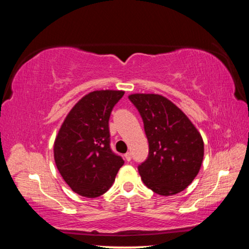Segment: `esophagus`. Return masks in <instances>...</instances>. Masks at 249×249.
Returning a JSON list of instances; mask_svg holds the SVG:
<instances>
[{
    "instance_id": "34e87169",
    "label": "esophagus",
    "mask_w": 249,
    "mask_h": 249,
    "mask_svg": "<svg viewBox=\"0 0 249 249\" xmlns=\"http://www.w3.org/2000/svg\"><path fill=\"white\" fill-rule=\"evenodd\" d=\"M125 159L127 160V161H130V160H132V154H130V153H126V154H125Z\"/></svg>"
}]
</instances>
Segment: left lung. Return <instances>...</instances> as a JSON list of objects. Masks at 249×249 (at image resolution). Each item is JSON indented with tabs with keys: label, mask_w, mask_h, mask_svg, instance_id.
Returning a JSON list of instances; mask_svg holds the SVG:
<instances>
[{
	"label": "left lung",
	"mask_w": 249,
	"mask_h": 249,
	"mask_svg": "<svg viewBox=\"0 0 249 249\" xmlns=\"http://www.w3.org/2000/svg\"><path fill=\"white\" fill-rule=\"evenodd\" d=\"M149 144L148 157L138 166L142 182L160 196L179 193L199 172L204 155L202 137L179 107L162 95L132 94Z\"/></svg>",
	"instance_id": "8db88e82"
}]
</instances>
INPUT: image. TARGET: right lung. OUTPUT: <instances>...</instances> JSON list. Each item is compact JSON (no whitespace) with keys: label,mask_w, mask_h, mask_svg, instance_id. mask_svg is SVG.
<instances>
[{"label":"right lung","mask_w":249,"mask_h":249,"mask_svg":"<svg viewBox=\"0 0 249 249\" xmlns=\"http://www.w3.org/2000/svg\"><path fill=\"white\" fill-rule=\"evenodd\" d=\"M123 91H93L67 115L54 141L53 156L59 172L78 195L102 196L112 187L123 158L111 149L108 121Z\"/></svg>","instance_id":"right-lung-1"}]
</instances>
